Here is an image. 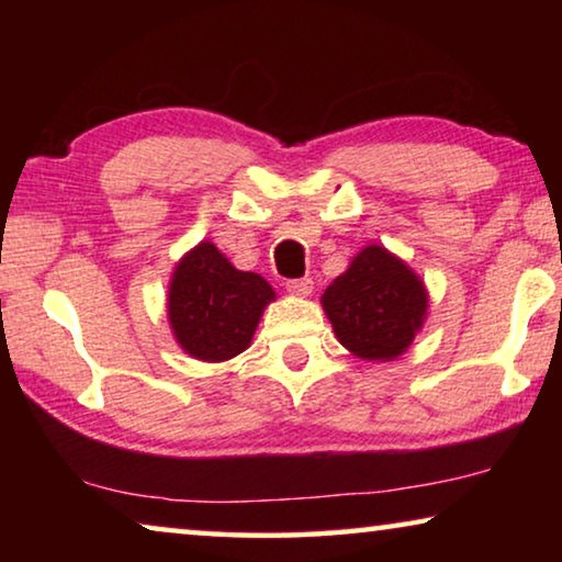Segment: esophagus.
Returning a JSON list of instances; mask_svg holds the SVG:
<instances>
[{
	"label": "esophagus",
	"mask_w": 562,
	"mask_h": 562,
	"mask_svg": "<svg viewBox=\"0 0 562 562\" xmlns=\"http://www.w3.org/2000/svg\"><path fill=\"white\" fill-rule=\"evenodd\" d=\"M284 288H288L290 294H300V297H307V294L312 292V278L288 280V282H284Z\"/></svg>",
	"instance_id": "esophagus-1"
}]
</instances>
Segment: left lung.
<instances>
[{
  "mask_svg": "<svg viewBox=\"0 0 562 562\" xmlns=\"http://www.w3.org/2000/svg\"><path fill=\"white\" fill-rule=\"evenodd\" d=\"M426 302L424 282L379 245L364 247L322 294L337 339L369 361L406 351L424 325Z\"/></svg>",
  "mask_w": 562,
  "mask_h": 562,
  "instance_id": "obj_1",
  "label": "left lung"
}]
</instances>
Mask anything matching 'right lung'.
I'll return each instance as SVG.
<instances>
[{
	"label": "right lung",
	"mask_w": 562,
	"mask_h": 562,
	"mask_svg": "<svg viewBox=\"0 0 562 562\" xmlns=\"http://www.w3.org/2000/svg\"><path fill=\"white\" fill-rule=\"evenodd\" d=\"M274 292L255 272L235 270L213 243L178 262L168 292V319L190 357L225 361L247 349Z\"/></svg>",
	"instance_id": "obj_1"
}]
</instances>
